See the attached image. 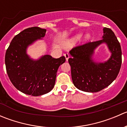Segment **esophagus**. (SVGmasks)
Masks as SVG:
<instances>
[{
  "mask_svg": "<svg viewBox=\"0 0 127 127\" xmlns=\"http://www.w3.org/2000/svg\"><path fill=\"white\" fill-rule=\"evenodd\" d=\"M64 55V56H65V58H66V61H68V59H69V55L68 54V53H65Z\"/></svg>",
  "mask_w": 127,
  "mask_h": 127,
  "instance_id": "esophagus-1",
  "label": "esophagus"
}]
</instances>
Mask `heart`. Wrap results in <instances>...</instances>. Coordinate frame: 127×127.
<instances>
[{
    "mask_svg": "<svg viewBox=\"0 0 127 127\" xmlns=\"http://www.w3.org/2000/svg\"><path fill=\"white\" fill-rule=\"evenodd\" d=\"M81 37H82V34H76V35H74L72 39H71L68 41L67 45H68L69 44H72V43H76L77 41H79V40L80 39V38ZM85 38H86L87 39H89L90 38V34H87L86 36H85Z\"/></svg>",
    "mask_w": 127,
    "mask_h": 127,
    "instance_id": "b5f03b06",
    "label": "heart"
}]
</instances>
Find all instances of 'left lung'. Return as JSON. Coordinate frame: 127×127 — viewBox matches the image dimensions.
Returning <instances> with one entry per match:
<instances>
[{
  "instance_id": "8db88e82",
  "label": "left lung",
  "mask_w": 127,
  "mask_h": 127,
  "mask_svg": "<svg viewBox=\"0 0 127 127\" xmlns=\"http://www.w3.org/2000/svg\"><path fill=\"white\" fill-rule=\"evenodd\" d=\"M103 39L88 42L73 48L69 52L72 57L68 61L74 86L86 92H98L108 87L118 75L122 64V50L114 32L103 28ZM105 43L111 53L104 63H96L92 60L94 50Z\"/></svg>"
}]
</instances>
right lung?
I'll use <instances>...</instances> for the list:
<instances>
[{
	"instance_id": "right-lung-1",
	"label": "right lung",
	"mask_w": 127,
	"mask_h": 127,
	"mask_svg": "<svg viewBox=\"0 0 127 127\" xmlns=\"http://www.w3.org/2000/svg\"><path fill=\"white\" fill-rule=\"evenodd\" d=\"M46 31L39 27L24 29L14 37L5 57L6 70L13 85L24 94L34 96L53 89L58 69L66 61L64 56L54 58L46 55L34 60L28 55V46L43 37Z\"/></svg>"
}]
</instances>
